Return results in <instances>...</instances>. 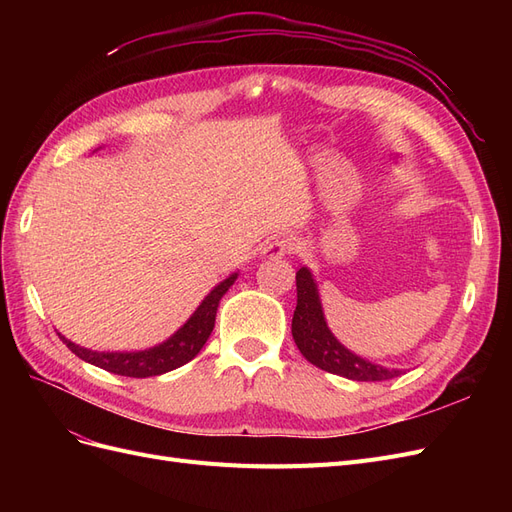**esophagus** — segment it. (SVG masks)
Wrapping results in <instances>:
<instances>
[{"instance_id": "34e87169", "label": "esophagus", "mask_w": 512, "mask_h": 512, "mask_svg": "<svg viewBox=\"0 0 512 512\" xmlns=\"http://www.w3.org/2000/svg\"><path fill=\"white\" fill-rule=\"evenodd\" d=\"M297 247H299L297 239H294L292 235H284V237H277V239L269 241L265 250H262V254L269 258H282L286 254H292Z\"/></svg>"}]
</instances>
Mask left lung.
<instances>
[{
  "mask_svg": "<svg viewBox=\"0 0 512 512\" xmlns=\"http://www.w3.org/2000/svg\"><path fill=\"white\" fill-rule=\"evenodd\" d=\"M292 337L305 359L329 371V374L359 382L391 380L401 374V369L371 363L363 356L350 352L344 344H339V339L331 333L327 320H324L318 286L307 267L297 271V309H294L292 316Z\"/></svg>",
  "mask_w": 512,
  "mask_h": 512,
  "instance_id": "obj_1",
  "label": "left lung"
}]
</instances>
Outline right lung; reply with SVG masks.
<instances>
[{
  "mask_svg": "<svg viewBox=\"0 0 512 512\" xmlns=\"http://www.w3.org/2000/svg\"><path fill=\"white\" fill-rule=\"evenodd\" d=\"M239 273H232L226 277L224 282L215 286L207 297L196 307V312L188 318L183 327L170 335L166 342L153 346L149 350H138V352H96L89 348H81L72 344L70 339L59 335L61 342H64L79 359L96 365L100 369L111 371L117 376H128V378H149V376H160L166 371H173L185 363H190L194 356L200 352L209 339L213 327H215V314H218L220 299L228 292V288L235 284Z\"/></svg>",
  "mask_w": 512,
  "mask_h": 512,
  "instance_id": "1",
  "label": "right lung"
}]
</instances>
